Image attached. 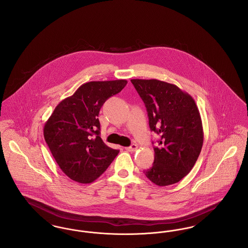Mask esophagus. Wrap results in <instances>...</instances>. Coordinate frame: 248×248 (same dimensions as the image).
<instances>
[{
    "label": "esophagus",
    "mask_w": 248,
    "mask_h": 248,
    "mask_svg": "<svg viewBox=\"0 0 248 248\" xmlns=\"http://www.w3.org/2000/svg\"><path fill=\"white\" fill-rule=\"evenodd\" d=\"M138 150V145L137 144H132L130 147L126 148V151L128 152H136Z\"/></svg>",
    "instance_id": "34e87169"
}]
</instances>
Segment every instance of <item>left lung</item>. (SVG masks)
Here are the masks:
<instances>
[{
	"label": "left lung",
	"mask_w": 248,
	"mask_h": 248,
	"mask_svg": "<svg viewBox=\"0 0 248 248\" xmlns=\"http://www.w3.org/2000/svg\"><path fill=\"white\" fill-rule=\"evenodd\" d=\"M146 106L152 131L161 136L154 162L144 174L157 186H168L187 176L202 147L203 131L194 99L177 85L156 79H132Z\"/></svg>",
	"instance_id": "8db88e82"
}]
</instances>
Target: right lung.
<instances>
[{"instance_id": "add662e5", "label": "right lung", "mask_w": 248, "mask_h": 248, "mask_svg": "<svg viewBox=\"0 0 248 248\" xmlns=\"http://www.w3.org/2000/svg\"><path fill=\"white\" fill-rule=\"evenodd\" d=\"M126 80L83 83L55 108L44 127L50 152L65 175L87 184L100 177L119 154L100 135L98 114L107 99L118 94Z\"/></svg>"}]
</instances>
